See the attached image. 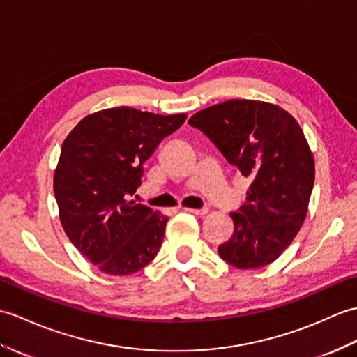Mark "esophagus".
Masks as SVG:
<instances>
[{"mask_svg": "<svg viewBox=\"0 0 357 357\" xmlns=\"http://www.w3.org/2000/svg\"><path fill=\"white\" fill-rule=\"evenodd\" d=\"M187 213H193L196 216H204V214L208 213V208H184Z\"/></svg>", "mask_w": 357, "mask_h": 357, "instance_id": "34e87169", "label": "esophagus"}]
</instances>
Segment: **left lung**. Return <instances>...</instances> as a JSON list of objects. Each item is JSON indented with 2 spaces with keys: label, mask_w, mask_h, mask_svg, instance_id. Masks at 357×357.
I'll return each instance as SVG.
<instances>
[{
  "label": "left lung",
  "mask_w": 357,
  "mask_h": 357,
  "mask_svg": "<svg viewBox=\"0 0 357 357\" xmlns=\"http://www.w3.org/2000/svg\"><path fill=\"white\" fill-rule=\"evenodd\" d=\"M251 179L246 204L229 213L234 233L218 252L238 269L275 261L307 216L314 158L300 124L278 105L227 100L188 120Z\"/></svg>",
  "instance_id": "left-lung-1"
}]
</instances>
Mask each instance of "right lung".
Segmentation results:
<instances>
[{
	"instance_id": "add662e5",
	"label": "right lung",
	"mask_w": 357,
	"mask_h": 357,
	"mask_svg": "<svg viewBox=\"0 0 357 357\" xmlns=\"http://www.w3.org/2000/svg\"><path fill=\"white\" fill-rule=\"evenodd\" d=\"M187 114L160 115L129 106L82 119L66 135L53 188L65 234L109 275H130L158 254L169 218L138 204L143 164Z\"/></svg>"
}]
</instances>
